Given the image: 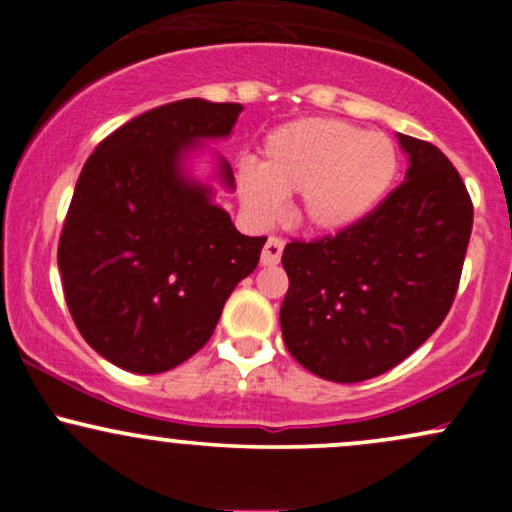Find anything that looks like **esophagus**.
Listing matches in <instances>:
<instances>
[{
  "label": "esophagus",
  "instance_id": "1",
  "mask_svg": "<svg viewBox=\"0 0 512 512\" xmlns=\"http://www.w3.org/2000/svg\"><path fill=\"white\" fill-rule=\"evenodd\" d=\"M281 252H284V240L276 238V236H269L267 243H264V250H262L264 267H274V264L281 260Z\"/></svg>",
  "mask_w": 512,
  "mask_h": 512
}]
</instances>
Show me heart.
I'll return each mask as SVG.
<instances>
[{
	"mask_svg": "<svg viewBox=\"0 0 512 512\" xmlns=\"http://www.w3.org/2000/svg\"><path fill=\"white\" fill-rule=\"evenodd\" d=\"M260 166L238 168V197L255 221L269 223L298 195V219L313 231L337 233L378 209L397 178L390 137L344 120L305 117L267 134Z\"/></svg>",
	"mask_w": 512,
	"mask_h": 512,
	"instance_id": "b5f03b06",
	"label": "heart"
}]
</instances>
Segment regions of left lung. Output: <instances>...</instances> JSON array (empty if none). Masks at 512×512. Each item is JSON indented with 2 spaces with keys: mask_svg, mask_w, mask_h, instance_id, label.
Here are the masks:
<instances>
[{
  "mask_svg": "<svg viewBox=\"0 0 512 512\" xmlns=\"http://www.w3.org/2000/svg\"><path fill=\"white\" fill-rule=\"evenodd\" d=\"M407 180L337 236L291 240L281 334L291 356L332 383L395 368L438 330L472 236L467 187L438 146L397 134Z\"/></svg>",
  "mask_w": 512,
  "mask_h": 512,
  "instance_id": "left-lung-1",
  "label": "left lung"
}]
</instances>
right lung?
I'll use <instances>...</instances> for the list:
<instances>
[{
  "label": "right lung",
  "instance_id": "1",
  "mask_svg": "<svg viewBox=\"0 0 512 512\" xmlns=\"http://www.w3.org/2000/svg\"><path fill=\"white\" fill-rule=\"evenodd\" d=\"M240 103L185 98L134 117L96 146L64 219L57 264L76 330L132 373H163L214 334L264 236L236 231L209 187L180 170L199 139L228 137ZM221 178L233 173L221 161Z\"/></svg>",
  "mask_w": 512,
  "mask_h": 512
}]
</instances>
